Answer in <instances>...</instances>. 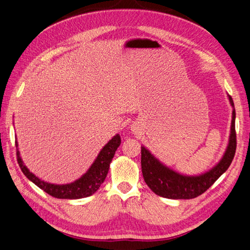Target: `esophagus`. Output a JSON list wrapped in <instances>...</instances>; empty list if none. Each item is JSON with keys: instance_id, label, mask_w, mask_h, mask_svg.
I'll list each match as a JSON object with an SVG mask.
<instances>
[{"instance_id": "34e87169", "label": "esophagus", "mask_w": 250, "mask_h": 250, "mask_svg": "<svg viewBox=\"0 0 250 250\" xmlns=\"http://www.w3.org/2000/svg\"><path fill=\"white\" fill-rule=\"evenodd\" d=\"M132 129H134V131H137V127L134 126V127H132Z\"/></svg>"}]
</instances>
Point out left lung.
Wrapping results in <instances>:
<instances>
[{"mask_svg": "<svg viewBox=\"0 0 250 250\" xmlns=\"http://www.w3.org/2000/svg\"><path fill=\"white\" fill-rule=\"evenodd\" d=\"M232 107V97L229 96ZM236 151L235 110L232 113L231 135L227 151L217 166L199 176H185L160 164L147 149L141 146V169L146 185L156 195L168 199H192L202 195L229 168Z\"/></svg>", "mask_w": 250, "mask_h": 250, "instance_id": "1", "label": "left lung"}]
</instances>
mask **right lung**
<instances>
[{
    "instance_id": "add662e5",
    "label": "right lung",
    "mask_w": 250,
    "mask_h": 250,
    "mask_svg": "<svg viewBox=\"0 0 250 250\" xmlns=\"http://www.w3.org/2000/svg\"><path fill=\"white\" fill-rule=\"evenodd\" d=\"M120 144L121 137L120 135H116L104 146L96 160L91 166V168L88 169L86 173L80 177L79 180L66 185H54L41 181L38 177H36L27 170L23 163H22L18 151H17V162H18L21 171L23 172V174L27 179L34 183L41 189L46 191L48 195L60 199H80L91 196L98 190V188L101 187L104 179H106L110 163L114 156L115 151L120 146Z\"/></svg>"
}]
</instances>
